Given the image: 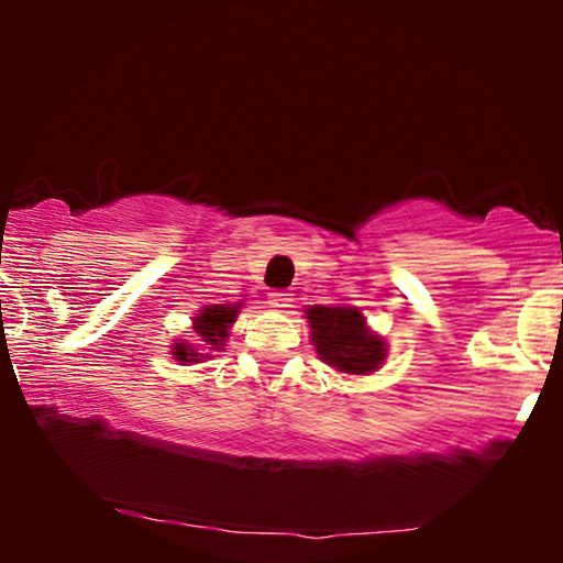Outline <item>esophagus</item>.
<instances>
[{
	"label": "esophagus",
	"mask_w": 563,
	"mask_h": 563,
	"mask_svg": "<svg viewBox=\"0 0 563 563\" xmlns=\"http://www.w3.org/2000/svg\"><path fill=\"white\" fill-rule=\"evenodd\" d=\"M289 302H291V295L287 289L268 291V305L276 307V310H284V307H289Z\"/></svg>",
	"instance_id": "obj_1"
}]
</instances>
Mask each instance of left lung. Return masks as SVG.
<instances>
[{
  "instance_id": "8db88e82",
  "label": "left lung",
  "mask_w": 563,
  "mask_h": 563,
  "mask_svg": "<svg viewBox=\"0 0 563 563\" xmlns=\"http://www.w3.org/2000/svg\"><path fill=\"white\" fill-rule=\"evenodd\" d=\"M312 328V343L325 364L345 374H368L387 356L379 335L368 333L356 307H322L307 310Z\"/></svg>"
}]
</instances>
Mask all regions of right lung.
Instances as JSON below:
<instances>
[{"mask_svg":"<svg viewBox=\"0 0 563 563\" xmlns=\"http://www.w3.org/2000/svg\"><path fill=\"white\" fill-rule=\"evenodd\" d=\"M238 307L241 305H210L199 312V318L195 320V333L199 335L197 341L205 351L220 349V345L225 343L228 328H230V322H235ZM197 351L199 349H191V345H187V343H174L172 353L176 356V361H189L191 364V361L205 358L202 353H197Z\"/></svg>","mask_w":563,"mask_h":563,"instance_id":"add662e5","label":"right lung"}]
</instances>
